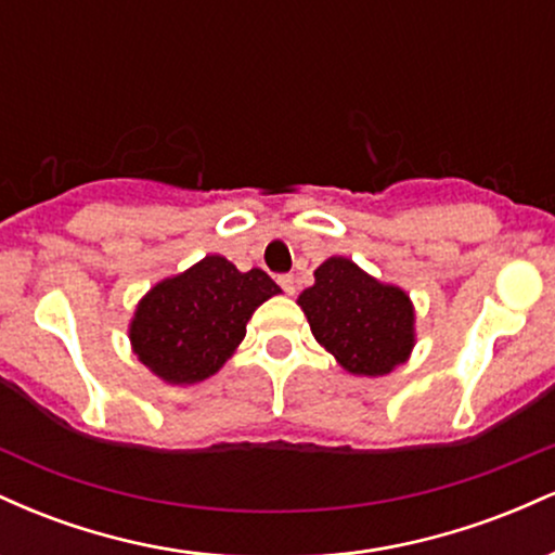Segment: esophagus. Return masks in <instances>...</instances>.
Returning a JSON list of instances; mask_svg holds the SVG:
<instances>
[{"mask_svg": "<svg viewBox=\"0 0 555 555\" xmlns=\"http://www.w3.org/2000/svg\"><path fill=\"white\" fill-rule=\"evenodd\" d=\"M276 282L284 289V295H295V276H292V273H282Z\"/></svg>", "mask_w": 555, "mask_h": 555, "instance_id": "esophagus-1", "label": "esophagus"}]
</instances>
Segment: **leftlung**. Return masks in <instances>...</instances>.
<instances>
[{"mask_svg": "<svg viewBox=\"0 0 555 555\" xmlns=\"http://www.w3.org/2000/svg\"><path fill=\"white\" fill-rule=\"evenodd\" d=\"M310 331L354 375H386L410 354V297L360 271L352 260L328 258L315 284L299 295Z\"/></svg>", "mask_w": 555, "mask_h": 555, "instance_id": "left-lung-1", "label": "left lung"}]
</instances>
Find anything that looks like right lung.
<instances>
[{
  "instance_id": "1",
  "label": "right lung",
  "mask_w": 555,
  "mask_h": 555,
  "mask_svg": "<svg viewBox=\"0 0 555 555\" xmlns=\"http://www.w3.org/2000/svg\"><path fill=\"white\" fill-rule=\"evenodd\" d=\"M279 292L266 271L242 273L227 258L208 256L143 297L130 326L132 347L158 378L197 384L224 365L258 305Z\"/></svg>"
}]
</instances>
